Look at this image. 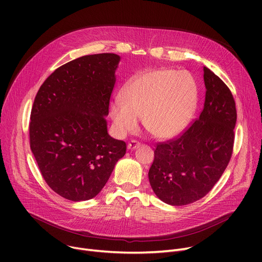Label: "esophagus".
I'll return each mask as SVG.
<instances>
[{
	"mask_svg": "<svg viewBox=\"0 0 262 262\" xmlns=\"http://www.w3.org/2000/svg\"><path fill=\"white\" fill-rule=\"evenodd\" d=\"M140 146V142H138V141H136V140H132L128 144H127V148L128 149H136V148H138Z\"/></svg>",
	"mask_w": 262,
	"mask_h": 262,
	"instance_id": "34e87169",
	"label": "esophagus"
}]
</instances>
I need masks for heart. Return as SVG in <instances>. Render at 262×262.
Listing matches in <instances>:
<instances>
[{
    "instance_id": "1",
    "label": "heart",
    "mask_w": 262,
    "mask_h": 262,
    "mask_svg": "<svg viewBox=\"0 0 262 262\" xmlns=\"http://www.w3.org/2000/svg\"><path fill=\"white\" fill-rule=\"evenodd\" d=\"M198 103L196 84L189 73L172 69H156L132 78L109 106L119 135L138 128L157 139H170L181 134L193 116Z\"/></svg>"
}]
</instances>
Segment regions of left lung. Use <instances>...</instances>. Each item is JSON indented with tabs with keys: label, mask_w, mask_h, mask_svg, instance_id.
Returning a JSON list of instances; mask_svg holds the SVG:
<instances>
[{
	"label": "left lung",
	"mask_w": 262,
	"mask_h": 262,
	"mask_svg": "<svg viewBox=\"0 0 262 262\" xmlns=\"http://www.w3.org/2000/svg\"><path fill=\"white\" fill-rule=\"evenodd\" d=\"M205 103L199 119L178 138L158 143L148 180L159 200L172 206L199 201L222 176L232 154L237 110L233 96L204 67Z\"/></svg>",
	"instance_id": "1"
}]
</instances>
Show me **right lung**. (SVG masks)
Masks as SVG:
<instances>
[{"instance_id":"right-lung-1","label":"right lung","mask_w":262,"mask_h":262,"mask_svg":"<svg viewBox=\"0 0 262 262\" xmlns=\"http://www.w3.org/2000/svg\"><path fill=\"white\" fill-rule=\"evenodd\" d=\"M121 57L87 55L56 69L37 92L30 143L50 188L73 202L98 195L126 144L107 132L110 95Z\"/></svg>"}]
</instances>
